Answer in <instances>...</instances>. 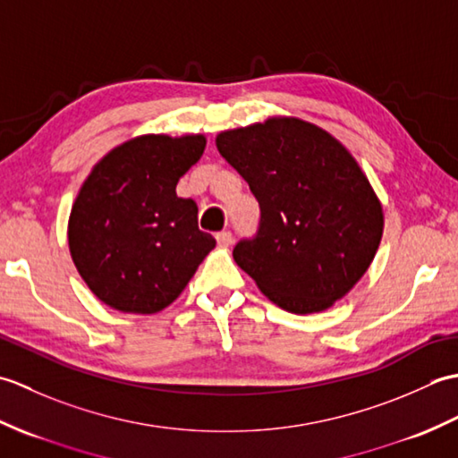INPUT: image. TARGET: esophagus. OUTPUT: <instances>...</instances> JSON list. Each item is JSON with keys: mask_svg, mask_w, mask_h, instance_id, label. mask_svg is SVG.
<instances>
[{"mask_svg": "<svg viewBox=\"0 0 458 458\" xmlns=\"http://www.w3.org/2000/svg\"><path fill=\"white\" fill-rule=\"evenodd\" d=\"M216 240H218L220 246L228 248V246L232 244V240H234V238H232V232H230V230H222V232H218V234H216Z\"/></svg>", "mask_w": 458, "mask_h": 458, "instance_id": "34e87169", "label": "esophagus"}]
</instances>
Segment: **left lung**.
Segmentation results:
<instances>
[{"label": "left lung", "mask_w": 458, "mask_h": 458, "mask_svg": "<svg viewBox=\"0 0 458 458\" xmlns=\"http://www.w3.org/2000/svg\"><path fill=\"white\" fill-rule=\"evenodd\" d=\"M220 155L259 204V226L234 246L236 264L289 313H318L372 264L384 214L340 141L297 118L222 131Z\"/></svg>", "instance_id": "8db88e82"}]
</instances>
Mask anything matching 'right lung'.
I'll return each mask as SVG.
<instances>
[{
    "label": "right lung",
    "mask_w": 458,
    "mask_h": 458,
    "mask_svg": "<svg viewBox=\"0 0 458 458\" xmlns=\"http://www.w3.org/2000/svg\"><path fill=\"white\" fill-rule=\"evenodd\" d=\"M204 135H141L112 149L84 181L68 220L76 269L102 303L157 313L216 246L177 182L202 157Z\"/></svg>",
    "instance_id": "obj_1"
}]
</instances>
